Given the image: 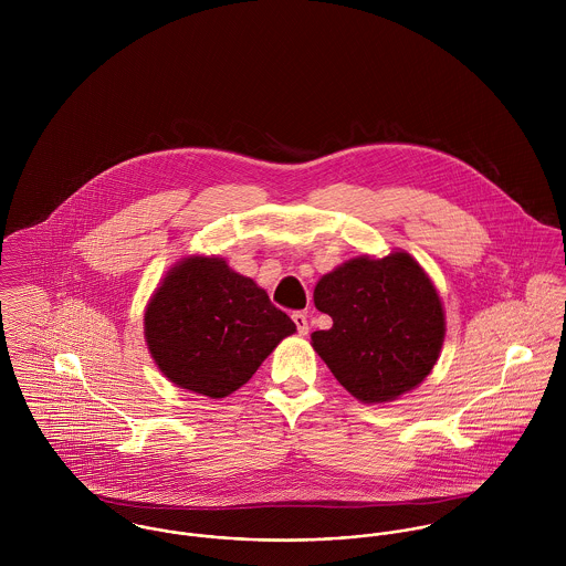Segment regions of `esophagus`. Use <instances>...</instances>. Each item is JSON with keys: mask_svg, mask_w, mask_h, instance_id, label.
Returning a JSON list of instances; mask_svg holds the SVG:
<instances>
[{"mask_svg": "<svg viewBox=\"0 0 566 566\" xmlns=\"http://www.w3.org/2000/svg\"><path fill=\"white\" fill-rule=\"evenodd\" d=\"M292 318H294V324L298 328V335H307L310 333V323H307V314L305 312H294Z\"/></svg>", "mask_w": 566, "mask_h": 566, "instance_id": "34e87169", "label": "esophagus"}]
</instances>
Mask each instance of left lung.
Listing matches in <instances>:
<instances>
[{"label":"left lung","instance_id":"left-lung-1","mask_svg":"<svg viewBox=\"0 0 566 566\" xmlns=\"http://www.w3.org/2000/svg\"><path fill=\"white\" fill-rule=\"evenodd\" d=\"M314 303L333 326L314 331L312 344L355 399L395 401L431 373L444 312L433 283L407 252L350 259L318 281Z\"/></svg>","mask_w":566,"mask_h":566}]
</instances>
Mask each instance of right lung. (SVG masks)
I'll use <instances>...</instances> for the list:
<instances>
[{"mask_svg": "<svg viewBox=\"0 0 566 566\" xmlns=\"http://www.w3.org/2000/svg\"><path fill=\"white\" fill-rule=\"evenodd\" d=\"M146 342L178 388L224 399L296 331L248 276L218 256L178 263L146 310Z\"/></svg>", "mask_w": 566, "mask_h": 566, "instance_id": "1", "label": "right lung"}]
</instances>
